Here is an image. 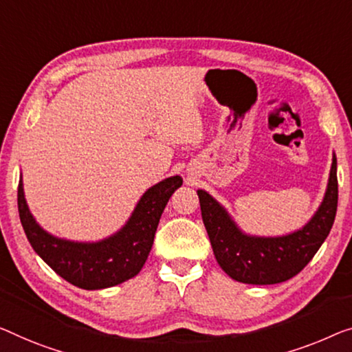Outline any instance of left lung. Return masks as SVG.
I'll return each mask as SVG.
<instances>
[{
    "label": "left lung",
    "instance_id": "8db88e82",
    "mask_svg": "<svg viewBox=\"0 0 352 352\" xmlns=\"http://www.w3.org/2000/svg\"><path fill=\"white\" fill-rule=\"evenodd\" d=\"M202 221L218 264L235 281L276 285L296 276L321 248L337 214V156L333 153L326 194L305 226L278 237L243 232L229 212L207 191L197 190Z\"/></svg>",
    "mask_w": 352,
    "mask_h": 352
}]
</instances>
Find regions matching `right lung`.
<instances>
[{
	"instance_id": "obj_1",
	"label": "right lung",
	"mask_w": 352,
	"mask_h": 352,
	"mask_svg": "<svg viewBox=\"0 0 352 352\" xmlns=\"http://www.w3.org/2000/svg\"><path fill=\"white\" fill-rule=\"evenodd\" d=\"M182 183L180 175L164 178L142 194L128 221L117 232L98 242H74L52 235L39 226L26 204L20 177L17 192L20 221L33 250L52 270L82 289H106L142 270L161 214Z\"/></svg>"
}]
</instances>
